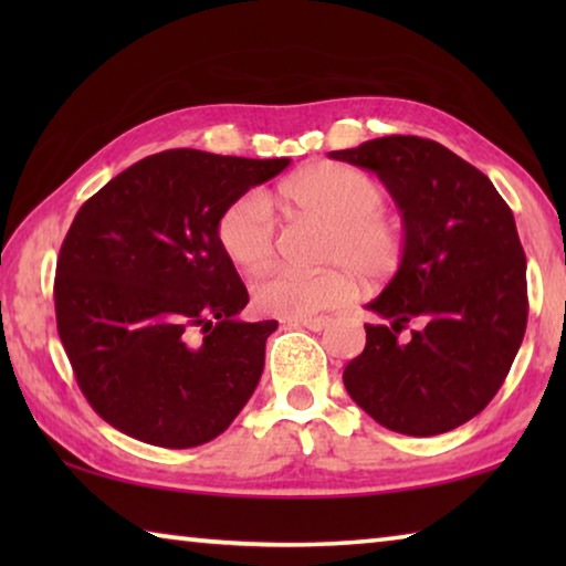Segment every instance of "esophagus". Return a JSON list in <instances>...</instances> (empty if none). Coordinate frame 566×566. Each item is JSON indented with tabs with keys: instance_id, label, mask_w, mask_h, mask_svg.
Segmentation results:
<instances>
[{
	"instance_id": "esophagus-1",
	"label": "esophagus",
	"mask_w": 566,
	"mask_h": 566,
	"mask_svg": "<svg viewBox=\"0 0 566 566\" xmlns=\"http://www.w3.org/2000/svg\"><path fill=\"white\" fill-rule=\"evenodd\" d=\"M294 327H304V329H312V332H322L327 327V319L324 317H310V319H294Z\"/></svg>"
}]
</instances>
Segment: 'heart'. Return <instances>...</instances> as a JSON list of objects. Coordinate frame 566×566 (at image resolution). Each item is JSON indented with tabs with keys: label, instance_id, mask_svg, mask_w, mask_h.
<instances>
[{
	"label": "heart",
	"instance_id": "obj_1",
	"mask_svg": "<svg viewBox=\"0 0 566 566\" xmlns=\"http://www.w3.org/2000/svg\"><path fill=\"white\" fill-rule=\"evenodd\" d=\"M286 212L310 214L327 224L319 262L337 270H270L252 282L256 310L280 319H310L349 300L352 276L364 282L387 280L405 260V224L385 209V191L359 169L319 161L276 187ZM217 242L237 270L254 272L274 254V219L256 191L237 197L217 219ZM343 272L339 273L338 270Z\"/></svg>",
	"mask_w": 566,
	"mask_h": 566
}]
</instances>
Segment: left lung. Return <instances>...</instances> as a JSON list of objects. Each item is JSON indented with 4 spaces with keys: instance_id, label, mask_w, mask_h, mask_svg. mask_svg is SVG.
Wrapping results in <instances>:
<instances>
[{
    "instance_id": "8db88e82",
    "label": "left lung",
    "mask_w": 566,
    "mask_h": 566,
    "mask_svg": "<svg viewBox=\"0 0 566 566\" xmlns=\"http://www.w3.org/2000/svg\"><path fill=\"white\" fill-rule=\"evenodd\" d=\"M332 159L369 169L405 222V260L367 310V344L344 367L349 397L391 432L434 437L476 417L504 385L526 329V256L490 177L432 139L395 134Z\"/></svg>"
}]
</instances>
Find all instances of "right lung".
Returning a JSON list of instances; mask_svg holds the SVG:
<instances>
[{"mask_svg": "<svg viewBox=\"0 0 566 566\" xmlns=\"http://www.w3.org/2000/svg\"><path fill=\"white\" fill-rule=\"evenodd\" d=\"M290 159L167 149L80 207L54 276L56 332L92 409L139 442H212L254 395L274 319L242 322L247 286L217 219Z\"/></svg>", "mask_w": 566, "mask_h": 566, "instance_id": "add662e5", "label": "right lung"}]
</instances>
